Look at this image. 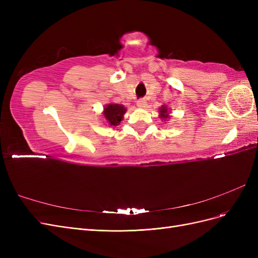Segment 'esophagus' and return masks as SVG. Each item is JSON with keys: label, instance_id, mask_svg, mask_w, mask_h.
Instances as JSON below:
<instances>
[{"label": "esophagus", "instance_id": "esophagus-1", "mask_svg": "<svg viewBox=\"0 0 258 258\" xmlns=\"http://www.w3.org/2000/svg\"><path fill=\"white\" fill-rule=\"evenodd\" d=\"M146 100L145 99H139L138 101H137V105L139 106V107H145L146 106Z\"/></svg>", "mask_w": 258, "mask_h": 258}]
</instances>
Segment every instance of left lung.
<instances>
[{
	"mask_svg": "<svg viewBox=\"0 0 258 258\" xmlns=\"http://www.w3.org/2000/svg\"><path fill=\"white\" fill-rule=\"evenodd\" d=\"M160 117H161V118H163V119H166V118H168V117H169L168 108L165 105L161 106V108H160Z\"/></svg>",
	"mask_w": 258,
	"mask_h": 258,
	"instance_id": "left-lung-1",
	"label": "left lung"
}]
</instances>
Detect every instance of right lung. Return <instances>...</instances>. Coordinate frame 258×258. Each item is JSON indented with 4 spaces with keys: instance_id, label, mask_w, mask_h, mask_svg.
<instances>
[{
    "instance_id": "add662e5",
    "label": "right lung",
    "mask_w": 258,
    "mask_h": 258,
    "mask_svg": "<svg viewBox=\"0 0 258 258\" xmlns=\"http://www.w3.org/2000/svg\"><path fill=\"white\" fill-rule=\"evenodd\" d=\"M126 113V108L120 104H108L104 107V117L108 124L117 126L123 118V114Z\"/></svg>"
}]
</instances>
